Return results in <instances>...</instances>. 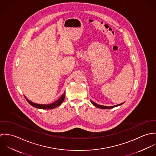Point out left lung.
Instances as JSON below:
<instances>
[{"label":"left lung","instance_id":"obj_1","mask_svg":"<svg viewBox=\"0 0 156 156\" xmlns=\"http://www.w3.org/2000/svg\"><path fill=\"white\" fill-rule=\"evenodd\" d=\"M90 102L92 103V104L95 106L96 108H100V109H111L113 108H115L116 106H119V105H122L123 103H121V104H119V105H116V106H110V107H108V106H102V105H97L95 103L93 102L92 101H90Z\"/></svg>","mask_w":156,"mask_h":156}]
</instances>
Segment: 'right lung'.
<instances>
[{
    "instance_id": "right-lung-1",
    "label": "right lung",
    "mask_w": 156,
    "mask_h": 156,
    "mask_svg": "<svg viewBox=\"0 0 156 156\" xmlns=\"http://www.w3.org/2000/svg\"><path fill=\"white\" fill-rule=\"evenodd\" d=\"M65 95H66V93L64 92L62 96L55 102L51 103V104H49V105H40V104H36L30 101H29L28 99H27L26 97L25 98L26 99L27 101L33 107L37 108H39V109H54L57 108L58 106H59L64 100L65 98Z\"/></svg>"
}]
</instances>
